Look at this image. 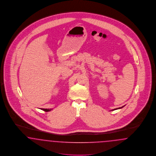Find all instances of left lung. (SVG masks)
Masks as SVG:
<instances>
[{"label": "left lung", "mask_w": 156, "mask_h": 156, "mask_svg": "<svg viewBox=\"0 0 156 156\" xmlns=\"http://www.w3.org/2000/svg\"><path fill=\"white\" fill-rule=\"evenodd\" d=\"M124 107V106H123L122 107H119V108H115V109H113V110H117V109H120V108H122V107Z\"/></svg>", "instance_id": "obj_1"}]
</instances>
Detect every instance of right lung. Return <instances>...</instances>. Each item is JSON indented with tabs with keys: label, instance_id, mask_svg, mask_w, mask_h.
<instances>
[{
	"label": "right lung",
	"instance_id": "add662e5",
	"mask_svg": "<svg viewBox=\"0 0 156 156\" xmlns=\"http://www.w3.org/2000/svg\"><path fill=\"white\" fill-rule=\"evenodd\" d=\"M41 110H43V111H45V112H50V111L52 109H49V108H48V109H47V108H41Z\"/></svg>",
	"mask_w": 156,
	"mask_h": 156
}]
</instances>
